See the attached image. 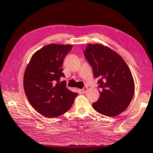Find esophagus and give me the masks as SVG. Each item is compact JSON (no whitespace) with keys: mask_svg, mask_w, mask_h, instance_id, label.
<instances>
[{"mask_svg":"<svg viewBox=\"0 0 153 153\" xmlns=\"http://www.w3.org/2000/svg\"><path fill=\"white\" fill-rule=\"evenodd\" d=\"M88 88H86V87H85V88H83V89H82V91L83 93V94H85V93L87 92V91H88Z\"/></svg>","mask_w":153,"mask_h":153,"instance_id":"1","label":"esophagus"}]
</instances>
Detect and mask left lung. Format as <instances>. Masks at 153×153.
<instances>
[{"label": "left lung", "mask_w": 153, "mask_h": 153, "mask_svg": "<svg viewBox=\"0 0 153 153\" xmlns=\"http://www.w3.org/2000/svg\"><path fill=\"white\" fill-rule=\"evenodd\" d=\"M84 56L99 77L100 98L93 107L101 114L115 117L123 112L132 100L134 82L129 68L122 57L100 44H88Z\"/></svg>", "instance_id": "left-lung-1"}]
</instances>
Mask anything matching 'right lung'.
Returning a JSON list of instances; mask_svg holds the SVG:
<instances>
[{
  "label": "right lung",
  "instance_id": "1",
  "mask_svg": "<svg viewBox=\"0 0 153 153\" xmlns=\"http://www.w3.org/2000/svg\"><path fill=\"white\" fill-rule=\"evenodd\" d=\"M70 44H51L36 51L27 65L24 75V89L30 103L41 115L53 118L71 108L77 94L59 82L65 56Z\"/></svg>",
  "mask_w": 153,
  "mask_h": 153
}]
</instances>
